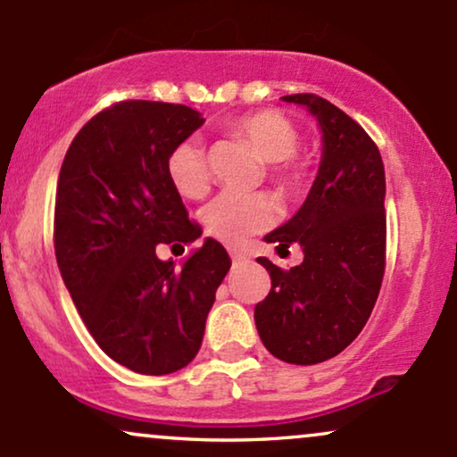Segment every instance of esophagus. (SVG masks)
Returning <instances> with one entry per match:
<instances>
[{"label":"esophagus","mask_w":457,"mask_h":457,"mask_svg":"<svg viewBox=\"0 0 457 457\" xmlns=\"http://www.w3.org/2000/svg\"><path fill=\"white\" fill-rule=\"evenodd\" d=\"M229 255H232L234 262H246V260H249V255H246L243 249H236V246L229 249Z\"/></svg>","instance_id":"esophagus-1"}]
</instances>
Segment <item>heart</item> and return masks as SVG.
I'll use <instances>...</instances> for the list:
<instances>
[{
  "instance_id": "heart-1",
  "label": "heart",
  "mask_w": 457,
  "mask_h": 457,
  "mask_svg": "<svg viewBox=\"0 0 457 457\" xmlns=\"http://www.w3.org/2000/svg\"><path fill=\"white\" fill-rule=\"evenodd\" d=\"M236 133L253 145L266 162H272L270 176L283 191H296L303 182V170L292 162L301 145V135L295 124L281 113L258 112L249 113L236 124ZM167 176L176 191L185 197H202L211 185L206 152L199 139L188 137L178 141L167 154ZM279 219V208L264 193L240 195L221 193L202 211L204 228L223 243H243L251 234L269 229Z\"/></svg>"
}]
</instances>
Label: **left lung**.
I'll return each mask as SVG.
<instances>
[{"mask_svg":"<svg viewBox=\"0 0 457 457\" xmlns=\"http://www.w3.org/2000/svg\"><path fill=\"white\" fill-rule=\"evenodd\" d=\"M281 101L305 107L322 133L318 176L290 221L264 236L277 249L301 245L303 262L281 270L269 258L270 292L255 305L262 344L292 365L333 359L354 342L385 275V165L350 115L316 94Z\"/></svg>","mask_w":457,"mask_h":457,"instance_id":"left-lung-1","label":"left lung"}]
</instances>
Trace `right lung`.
Segmentation results:
<instances>
[{
	"instance_id": "1",
	"label": "right lung",
	"mask_w": 457,
	"mask_h": 457,
	"mask_svg": "<svg viewBox=\"0 0 457 457\" xmlns=\"http://www.w3.org/2000/svg\"><path fill=\"white\" fill-rule=\"evenodd\" d=\"M206 120L185 104L124 101L94 115L72 139L55 195V258L94 342L115 363L145 376L195 359L214 292L232 260L206 238L176 266L156 245H191L167 176V154Z\"/></svg>"
}]
</instances>
